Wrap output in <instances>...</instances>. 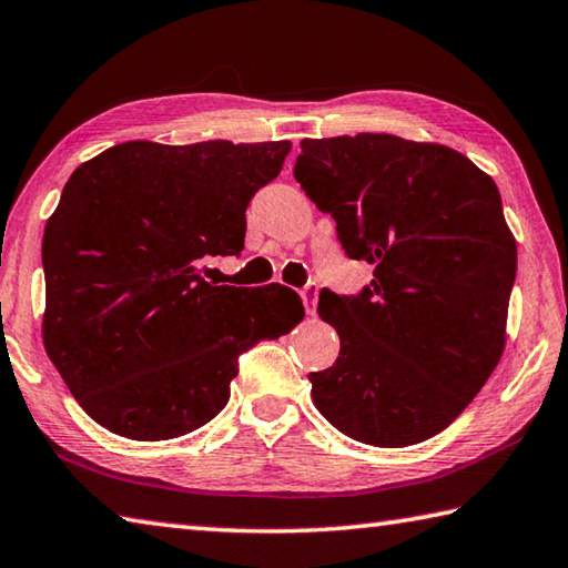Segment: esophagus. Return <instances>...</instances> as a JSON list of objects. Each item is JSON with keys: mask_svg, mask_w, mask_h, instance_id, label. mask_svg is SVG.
Listing matches in <instances>:
<instances>
[{"mask_svg": "<svg viewBox=\"0 0 568 568\" xmlns=\"http://www.w3.org/2000/svg\"><path fill=\"white\" fill-rule=\"evenodd\" d=\"M317 283H307L303 291H301V297H303V305H305V313L307 315H315V305H317Z\"/></svg>", "mask_w": 568, "mask_h": 568, "instance_id": "1", "label": "esophagus"}]
</instances>
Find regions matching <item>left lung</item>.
Instances as JSON below:
<instances>
[{
    "instance_id": "1",
    "label": "left lung",
    "mask_w": 568,
    "mask_h": 568,
    "mask_svg": "<svg viewBox=\"0 0 568 568\" xmlns=\"http://www.w3.org/2000/svg\"><path fill=\"white\" fill-rule=\"evenodd\" d=\"M295 181L337 223L359 295L320 293L339 357L311 373L329 425L373 447L439 435L484 387L507 343L517 241L497 183L459 151L392 133L303 139Z\"/></svg>"
}]
</instances>
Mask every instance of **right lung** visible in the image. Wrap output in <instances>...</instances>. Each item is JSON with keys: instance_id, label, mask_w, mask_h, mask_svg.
I'll return each instance as SVG.
<instances>
[{"instance_id": "add662e5", "label": "right lung", "mask_w": 568, "mask_h": 568, "mask_svg": "<svg viewBox=\"0 0 568 568\" xmlns=\"http://www.w3.org/2000/svg\"><path fill=\"white\" fill-rule=\"evenodd\" d=\"M291 141H126L71 173L41 241V335L81 409L113 435L161 442L225 407L239 357L301 323L295 291L213 285L241 255L245 209Z\"/></svg>"}]
</instances>
